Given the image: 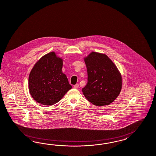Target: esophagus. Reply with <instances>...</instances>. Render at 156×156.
Masks as SVG:
<instances>
[{
	"instance_id": "esophagus-1",
	"label": "esophagus",
	"mask_w": 156,
	"mask_h": 156,
	"mask_svg": "<svg viewBox=\"0 0 156 156\" xmlns=\"http://www.w3.org/2000/svg\"><path fill=\"white\" fill-rule=\"evenodd\" d=\"M74 87L75 89H78V87H79V85H78V84H76V85L74 86Z\"/></svg>"
}]
</instances>
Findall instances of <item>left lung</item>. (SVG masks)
<instances>
[{"label": "left lung", "instance_id": "8db88e82", "mask_svg": "<svg viewBox=\"0 0 156 156\" xmlns=\"http://www.w3.org/2000/svg\"><path fill=\"white\" fill-rule=\"evenodd\" d=\"M87 83L82 89L86 99L101 106L113 102L120 93L122 78L117 67L106 55L92 52L85 58Z\"/></svg>", "mask_w": 156, "mask_h": 156}]
</instances>
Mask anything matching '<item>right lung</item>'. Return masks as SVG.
<instances>
[{
  "instance_id": "obj_1",
  "label": "right lung",
  "mask_w": 156,
  "mask_h": 156,
  "mask_svg": "<svg viewBox=\"0 0 156 156\" xmlns=\"http://www.w3.org/2000/svg\"><path fill=\"white\" fill-rule=\"evenodd\" d=\"M63 62L51 52L42 57L30 73V94L39 104L51 105L59 102L72 88L62 71Z\"/></svg>"
}]
</instances>
